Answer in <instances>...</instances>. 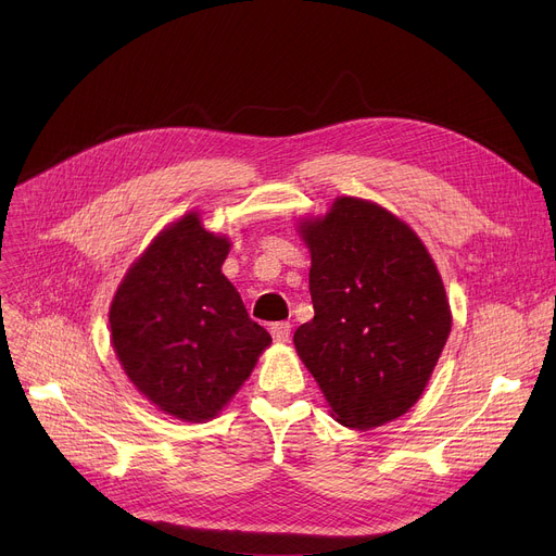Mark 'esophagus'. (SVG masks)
<instances>
[{
	"instance_id": "esophagus-1",
	"label": "esophagus",
	"mask_w": 556,
	"mask_h": 556,
	"mask_svg": "<svg viewBox=\"0 0 556 556\" xmlns=\"http://www.w3.org/2000/svg\"><path fill=\"white\" fill-rule=\"evenodd\" d=\"M270 333H273V338L277 342H288V338H290V323H275L270 327Z\"/></svg>"
}]
</instances>
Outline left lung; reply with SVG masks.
<instances>
[{
    "mask_svg": "<svg viewBox=\"0 0 556 556\" xmlns=\"http://www.w3.org/2000/svg\"><path fill=\"white\" fill-rule=\"evenodd\" d=\"M302 237L315 317L298 354L342 426H383L417 403L448 340L442 277L417 233L367 200L338 198Z\"/></svg>",
    "mask_w": 556,
    "mask_h": 556,
    "instance_id": "obj_1",
    "label": "left lung"
}]
</instances>
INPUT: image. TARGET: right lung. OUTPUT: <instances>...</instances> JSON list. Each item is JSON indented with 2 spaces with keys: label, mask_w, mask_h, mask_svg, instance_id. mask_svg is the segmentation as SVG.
<instances>
[{
  "label": "right lung",
  "mask_w": 556,
  "mask_h": 556,
  "mask_svg": "<svg viewBox=\"0 0 556 556\" xmlns=\"http://www.w3.org/2000/svg\"><path fill=\"white\" fill-rule=\"evenodd\" d=\"M229 241L185 216L128 270L110 306L112 344L160 410L202 421L245 383L273 338L220 273Z\"/></svg>",
  "instance_id": "1"
}]
</instances>
